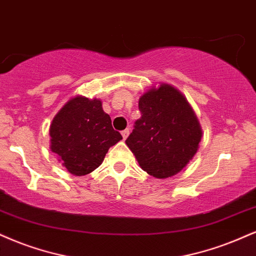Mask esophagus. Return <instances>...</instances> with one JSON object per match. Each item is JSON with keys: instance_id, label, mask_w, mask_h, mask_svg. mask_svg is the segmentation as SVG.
Listing matches in <instances>:
<instances>
[{"instance_id": "esophagus-1", "label": "esophagus", "mask_w": 256, "mask_h": 256, "mask_svg": "<svg viewBox=\"0 0 256 256\" xmlns=\"http://www.w3.org/2000/svg\"><path fill=\"white\" fill-rule=\"evenodd\" d=\"M128 134H130V130H128V128H126V130L122 131V138H124V140H126V138L128 137Z\"/></svg>"}]
</instances>
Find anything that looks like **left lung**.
<instances>
[{"label":"left lung","mask_w":256,"mask_h":256,"mask_svg":"<svg viewBox=\"0 0 256 256\" xmlns=\"http://www.w3.org/2000/svg\"><path fill=\"white\" fill-rule=\"evenodd\" d=\"M140 118L125 140L148 174L166 178L178 174L198 150L202 128L188 101L168 84L140 98Z\"/></svg>","instance_id":"8db88e82"}]
</instances>
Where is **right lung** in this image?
Returning a JSON list of instances; mask_svg holds the SVG:
<instances>
[{"mask_svg": "<svg viewBox=\"0 0 256 256\" xmlns=\"http://www.w3.org/2000/svg\"><path fill=\"white\" fill-rule=\"evenodd\" d=\"M51 150L70 173L89 174L104 161L110 146L122 140L112 128L100 100L76 96L64 104L50 126Z\"/></svg>", "mask_w": 256, "mask_h": 256, "instance_id": "add662e5", "label": "right lung"}]
</instances>
